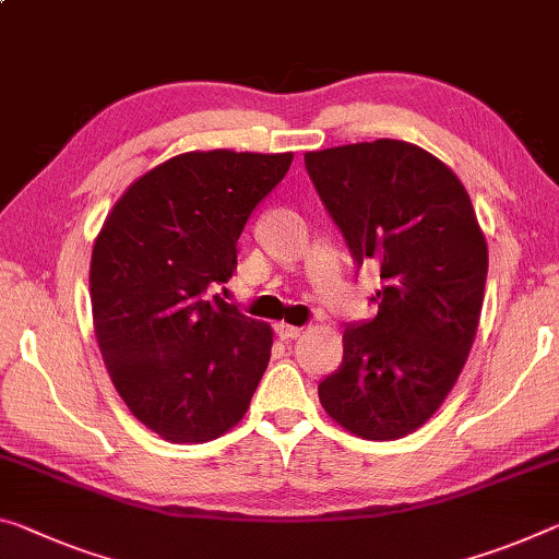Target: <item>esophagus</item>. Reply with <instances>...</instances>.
I'll list each match as a JSON object with an SVG mask.
<instances>
[{
	"mask_svg": "<svg viewBox=\"0 0 559 559\" xmlns=\"http://www.w3.org/2000/svg\"><path fill=\"white\" fill-rule=\"evenodd\" d=\"M300 333H304V328H298V325H288V323L276 325V335L281 341H296V338H300Z\"/></svg>",
	"mask_w": 559,
	"mask_h": 559,
	"instance_id": "obj_1",
	"label": "esophagus"
}]
</instances>
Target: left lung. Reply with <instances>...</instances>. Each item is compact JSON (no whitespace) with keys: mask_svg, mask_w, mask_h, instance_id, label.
Wrapping results in <instances>:
<instances>
[{"mask_svg":"<svg viewBox=\"0 0 559 559\" xmlns=\"http://www.w3.org/2000/svg\"><path fill=\"white\" fill-rule=\"evenodd\" d=\"M306 171L353 261L376 265V318L348 323L343 362L318 383L331 418L395 440L453 391L480 321L487 243L465 186L407 141L306 154Z\"/></svg>","mask_w":559,"mask_h":559,"instance_id":"obj_1","label":"left lung"}]
</instances>
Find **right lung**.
Segmentation results:
<instances>
[{
	"label": "right lung",
	"instance_id": "right-lung-1",
	"mask_svg": "<svg viewBox=\"0 0 559 559\" xmlns=\"http://www.w3.org/2000/svg\"><path fill=\"white\" fill-rule=\"evenodd\" d=\"M294 154L191 152L141 176L92 253V313L129 411L168 442H209L243 418L271 358V328L211 288Z\"/></svg>",
	"mask_w": 559,
	"mask_h": 559
}]
</instances>
